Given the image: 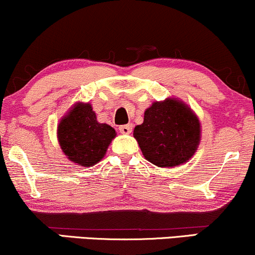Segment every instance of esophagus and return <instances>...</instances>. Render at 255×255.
I'll list each match as a JSON object with an SVG mask.
<instances>
[{"mask_svg": "<svg viewBox=\"0 0 255 255\" xmlns=\"http://www.w3.org/2000/svg\"><path fill=\"white\" fill-rule=\"evenodd\" d=\"M131 129H133V125L131 124L120 126L119 127V130L121 131L122 134H129V133H131Z\"/></svg>", "mask_w": 255, "mask_h": 255, "instance_id": "1", "label": "esophagus"}]
</instances>
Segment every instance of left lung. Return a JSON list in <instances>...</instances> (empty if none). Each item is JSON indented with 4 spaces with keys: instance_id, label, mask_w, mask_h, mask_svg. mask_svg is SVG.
<instances>
[{
    "instance_id": "obj_1",
    "label": "left lung",
    "mask_w": 255,
    "mask_h": 255,
    "mask_svg": "<svg viewBox=\"0 0 255 255\" xmlns=\"http://www.w3.org/2000/svg\"><path fill=\"white\" fill-rule=\"evenodd\" d=\"M148 162L159 168H174L188 162L201 140L197 114L184 102L169 97L153 102L145 110L144 122L133 131Z\"/></svg>"
}]
</instances>
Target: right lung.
Masks as SVG:
<instances>
[{
	"label": "right lung",
	"mask_w": 255,
	"mask_h": 255,
	"mask_svg": "<svg viewBox=\"0 0 255 255\" xmlns=\"http://www.w3.org/2000/svg\"><path fill=\"white\" fill-rule=\"evenodd\" d=\"M116 131L97 121L90 103L77 102L57 125V140L64 156L75 164L93 166L103 159Z\"/></svg>",
	"instance_id": "add662e5"
}]
</instances>
